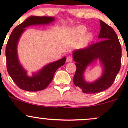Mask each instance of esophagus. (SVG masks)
<instances>
[{
	"label": "esophagus",
	"mask_w": 128,
	"mask_h": 128,
	"mask_svg": "<svg viewBox=\"0 0 128 128\" xmlns=\"http://www.w3.org/2000/svg\"><path fill=\"white\" fill-rule=\"evenodd\" d=\"M73 61V58L72 57L70 56H69L67 58V60H66V61H67V62H72V61Z\"/></svg>",
	"instance_id": "esophagus-1"
}]
</instances>
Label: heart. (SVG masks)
I'll return each instance as SVG.
<instances>
[{
    "mask_svg": "<svg viewBox=\"0 0 128 128\" xmlns=\"http://www.w3.org/2000/svg\"><path fill=\"white\" fill-rule=\"evenodd\" d=\"M86 30L87 29L85 26H80L74 29L72 32V38L73 41L77 42L80 40L78 44L79 48H85L87 47L93 39V35L92 33H88L84 36H83L86 33Z\"/></svg>",
    "mask_w": 128,
    "mask_h": 128,
    "instance_id": "heart-1",
    "label": "heart"
}]
</instances>
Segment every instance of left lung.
Instances as JSON below:
<instances>
[{"instance_id": "obj_1", "label": "left lung", "mask_w": 128, "mask_h": 128, "mask_svg": "<svg viewBox=\"0 0 128 128\" xmlns=\"http://www.w3.org/2000/svg\"><path fill=\"white\" fill-rule=\"evenodd\" d=\"M101 42L92 44L84 49L75 50L73 54L76 71L73 82L76 86L86 94L102 92L111 87L121 67L122 47L118 36L111 26L100 20ZM99 59L104 67L102 76L92 83H86L83 73L87 66Z\"/></svg>"}]
</instances>
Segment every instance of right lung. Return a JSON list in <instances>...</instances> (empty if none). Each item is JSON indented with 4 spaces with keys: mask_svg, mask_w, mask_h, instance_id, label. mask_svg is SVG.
Instances as JSON below:
<instances>
[{
    "mask_svg": "<svg viewBox=\"0 0 128 128\" xmlns=\"http://www.w3.org/2000/svg\"><path fill=\"white\" fill-rule=\"evenodd\" d=\"M55 20L53 17L32 16L19 24L13 30L6 47V58L8 72L13 81L20 89L27 92H38L46 88L52 82L57 70L64 66L66 58L55 61L44 67L32 77L27 73L19 62L17 55V44L26 28L36 24H47Z\"/></svg>",
    "mask_w": 128,
    "mask_h": 128,
    "instance_id": "right-lung-1",
    "label": "right lung"
}]
</instances>
